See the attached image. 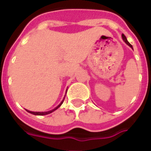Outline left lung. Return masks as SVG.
Wrapping results in <instances>:
<instances>
[{
	"label": "left lung",
	"mask_w": 151,
	"mask_h": 151,
	"mask_svg": "<svg viewBox=\"0 0 151 151\" xmlns=\"http://www.w3.org/2000/svg\"><path fill=\"white\" fill-rule=\"evenodd\" d=\"M122 37H123V40H124V41H125V43L126 44H127V45H129V46H130V47H131V48H133V47H132V45H131V44H130V43H129V42L127 41V37H125V36H124V35H122Z\"/></svg>",
	"instance_id": "left-lung-1"
}]
</instances>
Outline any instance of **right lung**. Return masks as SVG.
<instances>
[{
  "mask_svg": "<svg viewBox=\"0 0 151 151\" xmlns=\"http://www.w3.org/2000/svg\"><path fill=\"white\" fill-rule=\"evenodd\" d=\"M63 100H64V98H63V99L62 100V102H61L60 104H59L58 106H56L55 108H54L53 110H52V111H45V112H34V111H27L28 112H29V113H31V114H35V115H45V114H50V113H52V112H53L54 111H55L56 109H58L59 107L61 106V104H63Z\"/></svg>",
  "mask_w": 151,
  "mask_h": 151,
  "instance_id": "obj_1",
  "label": "right lung"
}]
</instances>
